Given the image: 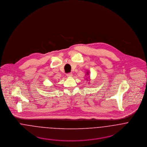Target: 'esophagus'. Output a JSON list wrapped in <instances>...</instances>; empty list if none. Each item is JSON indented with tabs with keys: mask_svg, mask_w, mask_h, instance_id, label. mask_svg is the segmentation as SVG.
Instances as JSON below:
<instances>
[{
	"mask_svg": "<svg viewBox=\"0 0 147 147\" xmlns=\"http://www.w3.org/2000/svg\"><path fill=\"white\" fill-rule=\"evenodd\" d=\"M72 76H73V74L71 73H69L66 74V76L69 77H72Z\"/></svg>",
	"mask_w": 147,
	"mask_h": 147,
	"instance_id": "esophagus-1",
	"label": "esophagus"
}]
</instances>
